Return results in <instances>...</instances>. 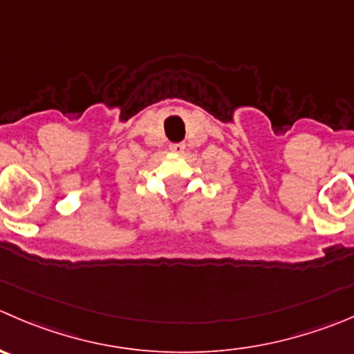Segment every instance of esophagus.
Returning <instances> with one entry per match:
<instances>
[{"label": "esophagus", "instance_id": "obj_1", "mask_svg": "<svg viewBox=\"0 0 354 354\" xmlns=\"http://www.w3.org/2000/svg\"><path fill=\"white\" fill-rule=\"evenodd\" d=\"M169 150L173 153H183L185 152V145H183V143H171Z\"/></svg>", "mask_w": 354, "mask_h": 354}]
</instances>
